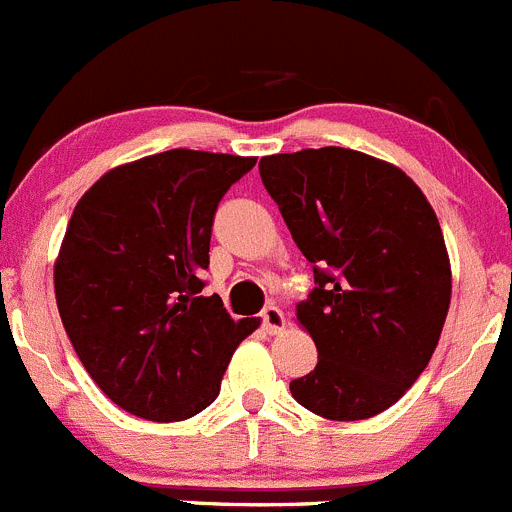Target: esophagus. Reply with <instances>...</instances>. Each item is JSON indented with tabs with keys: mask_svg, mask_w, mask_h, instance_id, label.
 <instances>
[{
	"mask_svg": "<svg viewBox=\"0 0 512 512\" xmlns=\"http://www.w3.org/2000/svg\"><path fill=\"white\" fill-rule=\"evenodd\" d=\"M261 321H264V332L266 334H279L284 332V326H286V316L284 311L279 309V306H266L264 311H261Z\"/></svg>",
	"mask_w": 512,
	"mask_h": 512,
	"instance_id": "obj_1",
	"label": "esophagus"
}]
</instances>
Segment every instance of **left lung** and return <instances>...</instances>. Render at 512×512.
I'll return each mask as SVG.
<instances>
[{
	"mask_svg": "<svg viewBox=\"0 0 512 512\" xmlns=\"http://www.w3.org/2000/svg\"><path fill=\"white\" fill-rule=\"evenodd\" d=\"M259 170L314 264L316 289L299 301L296 321L319 362L289 384L291 394L326 420L379 415L440 342L452 294L440 221L405 170L352 148L266 155Z\"/></svg>",
	"mask_w": 512,
	"mask_h": 512,
	"instance_id": "left-lung-1",
	"label": "left lung"
}]
</instances>
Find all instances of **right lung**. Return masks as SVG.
<instances>
[{
  "label": "right lung",
  "instance_id": "add662e5",
  "mask_svg": "<svg viewBox=\"0 0 512 512\" xmlns=\"http://www.w3.org/2000/svg\"><path fill=\"white\" fill-rule=\"evenodd\" d=\"M256 158L175 148L107 170L77 201L55 261L62 324L97 387L125 412L178 422L206 410L238 344L261 319L233 321L201 296L223 193Z\"/></svg>",
  "mask_w": 512,
  "mask_h": 512
}]
</instances>
